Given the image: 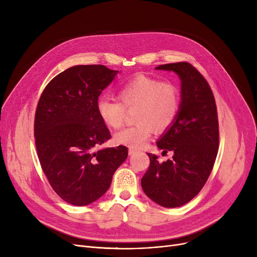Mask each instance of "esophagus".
<instances>
[{"mask_svg":"<svg viewBox=\"0 0 257 257\" xmlns=\"http://www.w3.org/2000/svg\"><path fill=\"white\" fill-rule=\"evenodd\" d=\"M128 153H129V155H133L134 153H137V150L136 149H132V148H129Z\"/></svg>","mask_w":257,"mask_h":257,"instance_id":"esophagus-1","label":"esophagus"}]
</instances>
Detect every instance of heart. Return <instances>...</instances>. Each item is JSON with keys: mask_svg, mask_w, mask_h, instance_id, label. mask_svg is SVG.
Here are the masks:
<instances>
[{"mask_svg": "<svg viewBox=\"0 0 257 257\" xmlns=\"http://www.w3.org/2000/svg\"><path fill=\"white\" fill-rule=\"evenodd\" d=\"M118 100L101 98L98 112L104 123L113 129L125 124L127 111L133 112L136 124L115 134L114 141L140 149L151 139L154 130L163 132L176 119L179 107V90L170 82L139 75L133 77L118 90Z\"/></svg>", "mask_w": 257, "mask_h": 257, "instance_id": "obj_1", "label": "heart"}]
</instances>
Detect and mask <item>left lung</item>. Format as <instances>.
Returning a JSON list of instances; mask_svg holds the SVG:
<instances>
[{
  "mask_svg": "<svg viewBox=\"0 0 257 257\" xmlns=\"http://www.w3.org/2000/svg\"><path fill=\"white\" fill-rule=\"evenodd\" d=\"M156 70L173 71L181 80V103L176 119L157 147L172 159L159 163L150 157L142 178L145 194L164 207H179L195 198L206 183L219 149V120L212 90L201 73L188 62L163 64Z\"/></svg>",
  "mask_w": 257,
  "mask_h": 257,
  "instance_id": "obj_1",
  "label": "left lung"
}]
</instances>
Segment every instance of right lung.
I'll return each instance as SVG.
<instances>
[{
	"label": "right lung",
	"mask_w": 257,
	"mask_h": 257,
	"mask_svg": "<svg viewBox=\"0 0 257 257\" xmlns=\"http://www.w3.org/2000/svg\"><path fill=\"white\" fill-rule=\"evenodd\" d=\"M118 71L102 64L75 65L54 77L39 98L34 138L40 166L55 193L84 206L102 197L128 148L93 152L111 138L98 112V99Z\"/></svg>",
	"instance_id": "obj_1"
}]
</instances>
